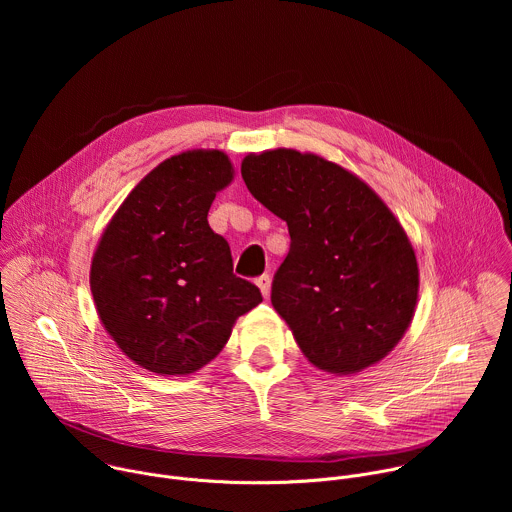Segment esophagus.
<instances>
[{
    "mask_svg": "<svg viewBox=\"0 0 512 512\" xmlns=\"http://www.w3.org/2000/svg\"><path fill=\"white\" fill-rule=\"evenodd\" d=\"M257 285H259V289H261L263 298H267V296H269V289H271V277H269L267 273L259 275V277H257Z\"/></svg>",
    "mask_w": 512,
    "mask_h": 512,
    "instance_id": "34e87169",
    "label": "esophagus"
}]
</instances>
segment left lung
Masks as SVG:
<instances>
[{
    "instance_id": "left-lung-1",
    "label": "left lung",
    "mask_w": 512,
    "mask_h": 512,
    "mask_svg": "<svg viewBox=\"0 0 512 512\" xmlns=\"http://www.w3.org/2000/svg\"><path fill=\"white\" fill-rule=\"evenodd\" d=\"M241 174L287 223L271 304L308 360L350 375L387 356L413 318L419 271L385 202L344 168L296 150L251 154Z\"/></svg>"
}]
</instances>
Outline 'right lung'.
<instances>
[{"label": "right lung", "mask_w": 512, "mask_h": 512, "mask_svg": "<svg viewBox=\"0 0 512 512\" xmlns=\"http://www.w3.org/2000/svg\"><path fill=\"white\" fill-rule=\"evenodd\" d=\"M233 180L223 152L162 162L125 198L93 257L99 318L139 367L160 375L202 369L239 316L263 298L233 273L231 247L208 225L218 190Z\"/></svg>", "instance_id": "1"}]
</instances>
